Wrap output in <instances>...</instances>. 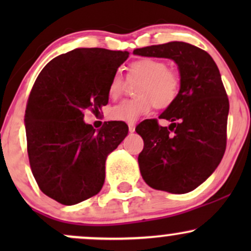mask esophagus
I'll return each instance as SVG.
<instances>
[{"label":"esophagus","mask_w":251,"mask_h":251,"mask_svg":"<svg viewBox=\"0 0 251 251\" xmlns=\"http://www.w3.org/2000/svg\"><path fill=\"white\" fill-rule=\"evenodd\" d=\"M134 129H135L134 124L133 123H128V131L132 133V132H134Z\"/></svg>","instance_id":"esophagus-1"}]
</instances>
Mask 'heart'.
Wrapping results in <instances>:
<instances>
[{
  "label": "heart",
  "instance_id": "obj_1",
  "mask_svg": "<svg viewBox=\"0 0 251 251\" xmlns=\"http://www.w3.org/2000/svg\"><path fill=\"white\" fill-rule=\"evenodd\" d=\"M127 80L139 81L134 88L135 98L124 100L109 109L112 120L133 123L146 116L152 106L157 109L169 108L176 102L181 89L179 72L169 68L166 61L155 57H142L129 63ZM125 86L123 76L114 74L108 85L109 98L118 99L125 91Z\"/></svg>",
  "mask_w": 251,
  "mask_h": 251
}]
</instances>
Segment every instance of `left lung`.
<instances>
[{"label": "left lung", "mask_w": 251, "mask_h": 251, "mask_svg": "<svg viewBox=\"0 0 251 251\" xmlns=\"http://www.w3.org/2000/svg\"><path fill=\"white\" fill-rule=\"evenodd\" d=\"M142 56L168 57L178 65L181 89L176 102L159 119H146L135 127L144 149L138 155L140 174L155 190L186 194L215 171L226 148L229 99L214 59L185 42L137 48Z\"/></svg>", "instance_id": "1"}]
</instances>
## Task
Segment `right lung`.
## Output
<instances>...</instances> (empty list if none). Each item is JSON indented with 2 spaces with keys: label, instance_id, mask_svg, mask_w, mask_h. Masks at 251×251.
<instances>
[{
  "label": "right lung",
  "instance_id": "right-lung-1",
  "mask_svg": "<svg viewBox=\"0 0 251 251\" xmlns=\"http://www.w3.org/2000/svg\"><path fill=\"white\" fill-rule=\"evenodd\" d=\"M128 51L77 48L43 67L25 107V135L31 172L41 191L73 205L100 191L108 153L127 135L124 122L103 123L96 132L83 111L108 102V85Z\"/></svg>",
  "mask_w": 251,
  "mask_h": 251
}]
</instances>
